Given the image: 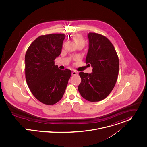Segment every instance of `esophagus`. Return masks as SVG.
I'll return each mask as SVG.
<instances>
[{
  "label": "esophagus",
  "instance_id": "34e87169",
  "mask_svg": "<svg viewBox=\"0 0 147 147\" xmlns=\"http://www.w3.org/2000/svg\"><path fill=\"white\" fill-rule=\"evenodd\" d=\"M71 74H72L73 76H75V75H77V71H76L74 70V71H72V73H71Z\"/></svg>",
  "mask_w": 147,
  "mask_h": 147
}]
</instances>
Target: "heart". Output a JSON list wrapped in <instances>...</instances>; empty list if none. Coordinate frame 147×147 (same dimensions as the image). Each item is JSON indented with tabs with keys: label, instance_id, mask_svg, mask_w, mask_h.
<instances>
[{
	"label": "heart",
	"instance_id": "heart-1",
	"mask_svg": "<svg viewBox=\"0 0 147 147\" xmlns=\"http://www.w3.org/2000/svg\"><path fill=\"white\" fill-rule=\"evenodd\" d=\"M73 38L77 46L82 45L83 46H84L85 45V40L81 34H76L73 36Z\"/></svg>",
	"mask_w": 147,
	"mask_h": 147
}]
</instances>
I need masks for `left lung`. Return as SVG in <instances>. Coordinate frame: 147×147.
Segmentation results:
<instances>
[{
  "mask_svg": "<svg viewBox=\"0 0 147 147\" xmlns=\"http://www.w3.org/2000/svg\"><path fill=\"white\" fill-rule=\"evenodd\" d=\"M89 49L86 59L92 73L80 72L81 82L78 91L82 96L91 102L100 101L112 92L118 78L119 59L113 44L105 36L89 33Z\"/></svg>",
  "mask_w": 147,
  "mask_h": 147,
  "instance_id": "1",
  "label": "left lung"
}]
</instances>
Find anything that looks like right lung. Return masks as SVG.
<instances>
[{"label":"right lung","instance_id":"add662e5","mask_svg":"<svg viewBox=\"0 0 147 147\" xmlns=\"http://www.w3.org/2000/svg\"><path fill=\"white\" fill-rule=\"evenodd\" d=\"M65 38L64 34L40 35L31 43L25 54L27 84L34 96L46 105H53L62 98L71 76L70 70H61L55 65Z\"/></svg>","mask_w":147,"mask_h":147}]
</instances>
